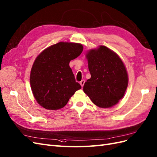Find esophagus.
<instances>
[{
    "instance_id": "obj_1",
    "label": "esophagus",
    "mask_w": 157,
    "mask_h": 157,
    "mask_svg": "<svg viewBox=\"0 0 157 157\" xmlns=\"http://www.w3.org/2000/svg\"><path fill=\"white\" fill-rule=\"evenodd\" d=\"M84 83H85V80L84 79H82L81 82H80V85H81V86L83 87V86H84Z\"/></svg>"
}]
</instances>
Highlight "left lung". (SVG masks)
Masks as SVG:
<instances>
[{
  "instance_id": "obj_1",
  "label": "left lung",
  "mask_w": 157,
  "mask_h": 157,
  "mask_svg": "<svg viewBox=\"0 0 157 157\" xmlns=\"http://www.w3.org/2000/svg\"><path fill=\"white\" fill-rule=\"evenodd\" d=\"M91 77L83 86V91L95 105L109 108L117 104L126 91L128 77L122 60L105 46L87 54Z\"/></svg>"
}]
</instances>
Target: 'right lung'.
<instances>
[{
  "mask_svg": "<svg viewBox=\"0 0 157 157\" xmlns=\"http://www.w3.org/2000/svg\"><path fill=\"white\" fill-rule=\"evenodd\" d=\"M82 44L60 42L44 50L35 59L30 74V84L38 103L48 110L63 108L76 91L70 62L83 51Z\"/></svg>",
  "mask_w": 157,
  "mask_h": 157,
  "instance_id": "right-lung-1",
  "label": "right lung"
}]
</instances>
